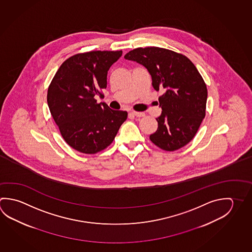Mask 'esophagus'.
I'll list each match as a JSON object with an SVG mask.
<instances>
[{
    "label": "esophagus",
    "instance_id": "34e87169",
    "mask_svg": "<svg viewBox=\"0 0 252 252\" xmlns=\"http://www.w3.org/2000/svg\"><path fill=\"white\" fill-rule=\"evenodd\" d=\"M130 114H132V115L135 116V117H144L145 114L143 113V112H139V111H132L130 112Z\"/></svg>",
    "mask_w": 252,
    "mask_h": 252
}]
</instances>
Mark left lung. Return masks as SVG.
<instances>
[{
    "mask_svg": "<svg viewBox=\"0 0 252 252\" xmlns=\"http://www.w3.org/2000/svg\"><path fill=\"white\" fill-rule=\"evenodd\" d=\"M125 58L147 68L155 90L160 91L162 114L156 119L158 130L150 141L161 150L174 151L187 145L205 117L207 88L203 77L189 58L158 47L137 48Z\"/></svg>",
    "mask_w": 252,
    "mask_h": 252,
    "instance_id": "1",
    "label": "left lung"
}]
</instances>
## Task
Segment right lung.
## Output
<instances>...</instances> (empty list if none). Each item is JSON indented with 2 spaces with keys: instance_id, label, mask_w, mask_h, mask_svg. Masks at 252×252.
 Wrapping results in <instances>:
<instances>
[{
  "instance_id": "obj_1",
  "label": "right lung",
  "mask_w": 252,
  "mask_h": 252,
  "mask_svg": "<svg viewBox=\"0 0 252 252\" xmlns=\"http://www.w3.org/2000/svg\"><path fill=\"white\" fill-rule=\"evenodd\" d=\"M122 56V50H96L71 56L63 63L49 84V111L63 140L72 149L95 154L111 145L127 112L114 111L103 96L110 67Z\"/></svg>"
}]
</instances>
